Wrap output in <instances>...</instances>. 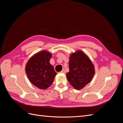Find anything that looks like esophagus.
I'll list each match as a JSON object with an SVG mask.
<instances>
[{
  "label": "esophagus",
  "instance_id": "1",
  "mask_svg": "<svg viewBox=\"0 0 123 123\" xmlns=\"http://www.w3.org/2000/svg\"><path fill=\"white\" fill-rule=\"evenodd\" d=\"M60 73H66V71H65V70H64V69H63L62 71H61L60 72Z\"/></svg>",
  "mask_w": 123,
  "mask_h": 123
}]
</instances>
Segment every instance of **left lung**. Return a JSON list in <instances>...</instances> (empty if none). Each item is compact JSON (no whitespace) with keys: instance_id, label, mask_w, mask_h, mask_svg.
<instances>
[{"instance_id":"1","label":"left lung","mask_w":123,"mask_h":123,"mask_svg":"<svg viewBox=\"0 0 123 123\" xmlns=\"http://www.w3.org/2000/svg\"><path fill=\"white\" fill-rule=\"evenodd\" d=\"M94 73L93 65L83 51H77L71 54L69 72L66 76L73 87L77 90L83 88L91 81Z\"/></svg>"}]
</instances>
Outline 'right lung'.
<instances>
[{
	"label": "right lung",
	"instance_id": "obj_1",
	"mask_svg": "<svg viewBox=\"0 0 123 123\" xmlns=\"http://www.w3.org/2000/svg\"><path fill=\"white\" fill-rule=\"evenodd\" d=\"M51 57V53L42 51L33 55L25 66V72L30 81L43 90L50 86L57 74L50 63Z\"/></svg>",
	"mask_w": 123,
	"mask_h": 123
}]
</instances>
